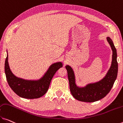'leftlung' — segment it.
<instances>
[{"label": "left lung", "instance_id": "obj_1", "mask_svg": "<svg viewBox=\"0 0 123 123\" xmlns=\"http://www.w3.org/2000/svg\"><path fill=\"white\" fill-rule=\"evenodd\" d=\"M107 41L112 50V60L110 68L101 80L95 82L89 83L85 86H79L76 84L75 75L73 68L69 65L65 66L68 71L70 92L73 97L78 101L86 102L99 101L109 93L114 85L118 70L117 50L110 37H107Z\"/></svg>", "mask_w": 123, "mask_h": 123}]
</instances>
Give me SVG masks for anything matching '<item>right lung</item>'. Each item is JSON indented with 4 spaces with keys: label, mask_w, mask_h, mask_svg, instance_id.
Here are the masks:
<instances>
[{
    "label": "right lung",
    "mask_w": 123,
    "mask_h": 123,
    "mask_svg": "<svg viewBox=\"0 0 123 123\" xmlns=\"http://www.w3.org/2000/svg\"><path fill=\"white\" fill-rule=\"evenodd\" d=\"M63 67L59 62L52 64L43 75L38 80H26L13 74L8 63V55L5 62V74L9 86L18 96L27 99L38 98L46 93L51 80L56 71Z\"/></svg>",
    "instance_id": "1"
}]
</instances>
